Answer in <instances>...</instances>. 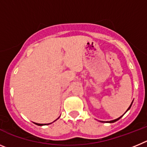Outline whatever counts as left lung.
Here are the masks:
<instances>
[{
  "label": "left lung",
  "mask_w": 147,
  "mask_h": 147,
  "mask_svg": "<svg viewBox=\"0 0 147 147\" xmlns=\"http://www.w3.org/2000/svg\"><path fill=\"white\" fill-rule=\"evenodd\" d=\"M132 102H133V101H132V103H131V105H129V107H128V109H127V111H126V112H127V111H128V110H129V109H130L131 106H132ZM126 112H125V113H126ZM121 117H122V115H121V116H120V117H119V118H118V119H114V120L110 121H107V123H114V122L117 121L118 120H119V119H120L121 118ZM102 122H103V121H102Z\"/></svg>",
  "instance_id": "1"
}]
</instances>
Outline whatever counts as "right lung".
Returning a JSON list of instances; mask_svg holds the SVG:
<instances>
[{
    "instance_id": "add662e5",
    "label": "right lung",
    "mask_w": 147,
    "mask_h": 147,
    "mask_svg": "<svg viewBox=\"0 0 147 147\" xmlns=\"http://www.w3.org/2000/svg\"><path fill=\"white\" fill-rule=\"evenodd\" d=\"M59 118H58V119H59ZM57 119H56L55 121H57ZM54 121H53V122H54ZM53 122H52V123H53ZM34 124H37V125H38V126H43V125H49V124H51V123H50V124H37V123H34Z\"/></svg>"
}]
</instances>
